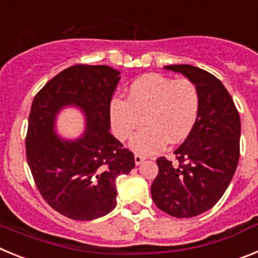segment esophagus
I'll use <instances>...</instances> for the list:
<instances>
[{
    "label": "esophagus",
    "instance_id": "esophagus-1",
    "mask_svg": "<svg viewBox=\"0 0 258 258\" xmlns=\"http://www.w3.org/2000/svg\"><path fill=\"white\" fill-rule=\"evenodd\" d=\"M145 160H146V157L141 156V155H138V154H137L136 156H134V161H136L137 165H140V164H142Z\"/></svg>",
    "mask_w": 258,
    "mask_h": 258
}]
</instances>
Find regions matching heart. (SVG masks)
<instances>
[{"mask_svg": "<svg viewBox=\"0 0 258 258\" xmlns=\"http://www.w3.org/2000/svg\"><path fill=\"white\" fill-rule=\"evenodd\" d=\"M200 98L197 85L188 79L174 80L150 74L134 80L127 99L113 98L109 118L118 140L126 141L143 124L131 147L138 154L152 155L165 149L168 142L187 138L199 115Z\"/></svg>", "mask_w": 258, "mask_h": 258, "instance_id": "obj_1", "label": "heart"}]
</instances>
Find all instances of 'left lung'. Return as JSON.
<instances>
[{"instance_id":"left-lung-1","label":"left lung","mask_w":258,"mask_h":258,"mask_svg":"<svg viewBox=\"0 0 258 258\" xmlns=\"http://www.w3.org/2000/svg\"><path fill=\"white\" fill-rule=\"evenodd\" d=\"M192 81L200 98L192 131L174 151L177 165L161 156L151 186L156 207L169 216L190 218L221 199L232 179L240 155V117L220 80L188 64L166 66Z\"/></svg>"}]
</instances>
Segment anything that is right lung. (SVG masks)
<instances>
[{"instance_id":"1","label":"right lung","mask_w":258,"mask_h":258,"mask_svg":"<svg viewBox=\"0 0 258 258\" xmlns=\"http://www.w3.org/2000/svg\"><path fill=\"white\" fill-rule=\"evenodd\" d=\"M120 72L108 66L76 64L52 77L32 102L26 154L41 197L71 220L90 221L116 207V178L134 168V154L109 133V104ZM75 104L87 116L79 140L53 133L58 109Z\"/></svg>"}]
</instances>
